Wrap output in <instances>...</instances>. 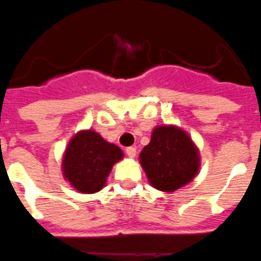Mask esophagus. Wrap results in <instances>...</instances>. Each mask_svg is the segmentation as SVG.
Listing matches in <instances>:
<instances>
[{"label":"esophagus","mask_w":261,"mask_h":261,"mask_svg":"<svg viewBox=\"0 0 261 261\" xmlns=\"http://www.w3.org/2000/svg\"><path fill=\"white\" fill-rule=\"evenodd\" d=\"M125 152L129 158H135L136 156V147H132V146L126 147Z\"/></svg>","instance_id":"34e87169"}]
</instances>
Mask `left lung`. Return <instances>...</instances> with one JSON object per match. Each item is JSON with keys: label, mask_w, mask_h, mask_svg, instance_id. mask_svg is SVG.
I'll use <instances>...</instances> for the list:
<instances>
[{"label": "left lung", "mask_w": 261, "mask_h": 261, "mask_svg": "<svg viewBox=\"0 0 261 261\" xmlns=\"http://www.w3.org/2000/svg\"><path fill=\"white\" fill-rule=\"evenodd\" d=\"M140 163L155 189L174 191L194 178L199 169V154L180 128L156 126L150 143L141 151Z\"/></svg>", "instance_id": "obj_1"}]
</instances>
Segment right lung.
<instances>
[{
	"instance_id": "right-lung-1",
	"label": "right lung",
	"mask_w": 261,
	"mask_h": 261,
	"mask_svg": "<svg viewBox=\"0 0 261 261\" xmlns=\"http://www.w3.org/2000/svg\"><path fill=\"white\" fill-rule=\"evenodd\" d=\"M123 158L116 145L105 141L94 130L79 132L67 146L63 174L80 193H95L105 186L112 166Z\"/></svg>"
}]
</instances>
